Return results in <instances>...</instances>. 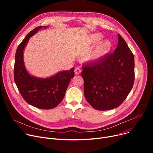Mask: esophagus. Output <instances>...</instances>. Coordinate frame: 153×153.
Here are the masks:
<instances>
[{"instance_id": "esophagus-1", "label": "esophagus", "mask_w": 153, "mask_h": 153, "mask_svg": "<svg viewBox=\"0 0 153 153\" xmlns=\"http://www.w3.org/2000/svg\"><path fill=\"white\" fill-rule=\"evenodd\" d=\"M81 69H80V68H76L75 69V70H74V72H75V74H76V75H78V74H79L80 73H81Z\"/></svg>"}]
</instances>
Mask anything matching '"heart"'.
I'll return each instance as SVG.
<instances>
[{
    "label": "heart",
    "instance_id": "b5f03b06",
    "mask_svg": "<svg viewBox=\"0 0 153 153\" xmlns=\"http://www.w3.org/2000/svg\"><path fill=\"white\" fill-rule=\"evenodd\" d=\"M102 39V36L99 33H95L91 35L88 39V42L92 46L99 42ZM110 49V43L107 41H103L99 43L94 49L87 56V60L95 61L99 59L103 56L107 54Z\"/></svg>",
    "mask_w": 153,
    "mask_h": 153
}]
</instances>
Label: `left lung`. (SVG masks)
I'll list each match as a JSON object with an SVG mask.
<instances>
[{"mask_svg": "<svg viewBox=\"0 0 153 153\" xmlns=\"http://www.w3.org/2000/svg\"><path fill=\"white\" fill-rule=\"evenodd\" d=\"M113 54L82 66L84 95L96 110H108L121 105L134 81V56L120 34Z\"/></svg>", "mask_w": 153, "mask_h": 153, "instance_id": "left-lung-1", "label": "left lung"}]
</instances>
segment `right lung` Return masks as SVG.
Instances as JSON below:
<instances>
[{"instance_id":"right-lung-1","label":"right lung","mask_w":153,"mask_h":153,"mask_svg":"<svg viewBox=\"0 0 153 153\" xmlns=\"http://www.w3.org/2000/svg\"><path fill=\"white\" fill-rule=\"evenodd\" d=\"M42 28L39 26L31 31L19 45L15 58L14 81L28 103L38 108L48 110L55 108L62 100L71 79L74 76V68L62 71L47 78H38L29 74L24 64L23 51L30 38Z\"/></svg>"}]
</instances>
